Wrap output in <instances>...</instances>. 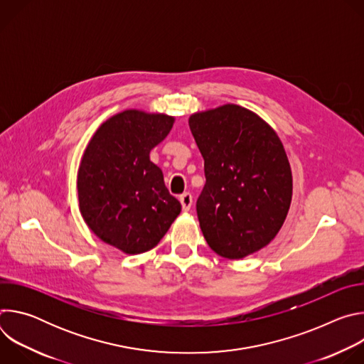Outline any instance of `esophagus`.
Listing matches in <instances>:
<instances>
[{
	"label": "esophagus",
	"mask_w": 364,
	"mask_h": 364,
	"mask_svg": "<svg viewBox=\"0 0 364 364\" xmlns=\"http://www.w3.org/2000/svg\"><path fill=\"white\" fill-rule=\"evenodd\" d=\"M180 203H181V205H183V210H184V212H188L191 204H193V196H191V193H188V191L183 193V194L180 196Z\"/></svg>",
	"instance_id": "34e87169"
}]
</instances>
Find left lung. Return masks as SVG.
<instances>
[{"label":"left lung","mask_w":364,"mask_h":364,"mask_svg":"<svg viewBox=\"0 0 364 364\" xmlns=\"http://www.w3.org/2000/svg\"><path fill=\"white\" fill-rule=\"evenodd\" d=\"M205 184L196 210L209 246L242 259L279 232L292 197V174L275 131L256 114L225 105L191 115Z\"/></svg>","instance_id":"obj_1"}]
</instances>
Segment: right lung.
<instances>
[{
  "mask_svg": "<svg viewBox=\"0 0 364 364\" xmlns=\"http://www.w3.org/2000/svg\"><path fill=\"white\" fill-rule=\"evenodd\" d=\"M174 118L125 111L96 131L77 174L80 213L105 243L136 255L157 246L181 212L149 151L171 131Z\"/></svg>",
  "mask_w": 364,
  "mask_h": 364,
  "instance_id": "add662e5",
  "label": "right lung"
}]
</instances>
